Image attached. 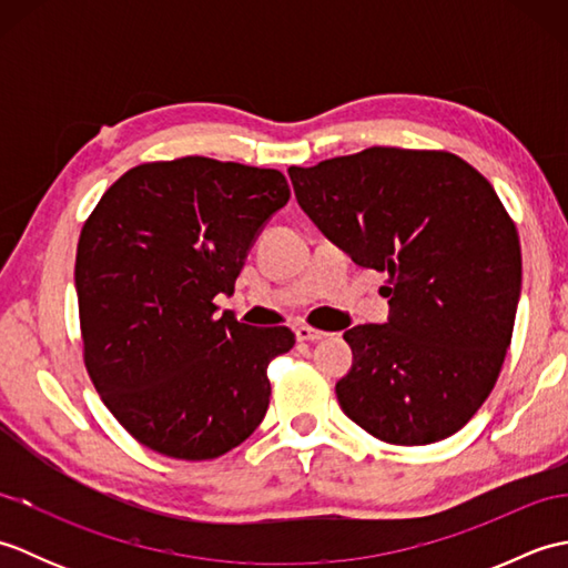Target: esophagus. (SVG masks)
<instances>
[{
	"instance_id": "esophagus-1",
	"label": "esophagus",
	"mask_w": 568,
	"mask_h": 568,
	"mask_svg": "<svg viewBox=\"0 0 568 568\" xmlns=\"http://www.w3.org/2000/svg\"><path fill=\"white\" fill-rule=\"evenodd\" d=\"M295 336L300 342H320V339H327V332L322 329H315V327H307V324H300V327L295 329Z\"/></svg>"
}]
</instances>
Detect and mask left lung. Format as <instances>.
Wrapping results in <instances>:
<instances>
[{
	"mask_svg": "<svg viewBox=\"0 0 568 568\" xmlns=\"http://www.w3.org/2000/svg\"><path fill=\"white\" fill-rule=\"evenodd\" d=\"M287 173L324 236L388 273L390 320L344 334V415L385 444L452 437L500 376L520 297V236L496 190L449 151L371 146Z\"/></svg>",
	"mask_w": 568,
	"mask_h": 568,
	"instance_id": "8db88e82",
	"label": "left lung"
}]
</instances>
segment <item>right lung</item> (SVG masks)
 Masks as SVG:
<instances>
[{
	"mask_svg": "<svg viewBox=\"0 0 568 568\" xmlns=\"http://www.w3.org/2000/svg\"><path fill=\"white\" fill-rule=\"evenodd\" d=\"M291 200L281 171L204 155L131 168L82 224V358L131 437L183 462L232 452L261 425L287 327H248L232 295L258 229Z\"/></svg>",
	"mask_w": 568,
	"mask_h": 568,
	"instance_id": "add662e5",
	"label": "right lung"
}]
</instances>
